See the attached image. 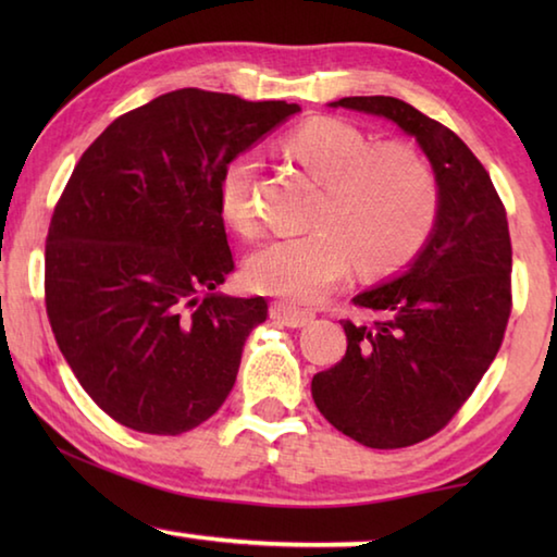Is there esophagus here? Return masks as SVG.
Masks as SVG:
<instances>
[{"label": "esophagus", "mask_w": 557, "mask_h": 557, "mask_svg": "<svg viewBox=\"0 0 557 557\" xmlns=\"http://www.w3.org/2000/svg\"><path fill=\"white\" fill-rule=\"evenodd\" d=\"M270 317L275 319V322L292 326V329H299V326H307L309 322L314 319V312H309V309H299V307H292L285 305V301H275V305L270 307Z\"/></svg>", "instance_id": "34e87169"}]
</instances>
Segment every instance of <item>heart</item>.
<instances>
[{"instance_id":"1","label":"heart","mask_w":557,"mask_h":557,"mask_svg":"<svg viewBox=\"0 0 557 557\" xmlns=\"http://www.w3.org/2000/svg\"><path fill=\"white\" fill-rule=\"evenodd\" d=\"M287 154L317 178L314 231L285 235L252 252L245 277L256 292L287 301H317L342 282L351 262L388 272L410 262L437 223V176L418 149L336 117L301 122L285 139ZM258 157L245 152L225 166L221 209L235 231H258Z\"/></svg>"}]
</instances>
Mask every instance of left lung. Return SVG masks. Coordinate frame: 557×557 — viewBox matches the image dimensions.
Instances as JSON below:
<instances>
[{
	"label": "left lung",
	"instance_id": "left-lung-1",
	"mask_svg": "<svg viewBox=\"0 0 557 557\" xmlns=\"http://www.w3.org/2000/svg\"><path fill=\"white\" fill-rule=\"evenodd\" d=\"M334 108L393 120L435 169V233L398 280L354 297L381 314L342 319L346 354L312 379L319 412L361 445L398 449L455 418L482 381L511 317V235L492 176L442 122L385 96L342 98Z\"/></svg>",
	"mask_w": 557,
	"mask_h": 557
}]
</instances>
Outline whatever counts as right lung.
Instances as JSON below:
<instances>
[{
	"label": "right lung",
	"mask_w": 557,
	"mask_h": 557,
	"mask_svg": "<svg viewBox=\"0 0 557 557\" xmlns=\"http://www.w3.org/2000/svg\"><path fill=\"white\" fill-rule=\"evenodd\" d=\"M295 112L174 90L120 115L75 164L46 235V314L83 391L120 425L182 435L233 391L268 301L215 292L235 268L221 178Z\"/></svg>",
	"instance_id": "right-lung-1"
}]
</instances>
